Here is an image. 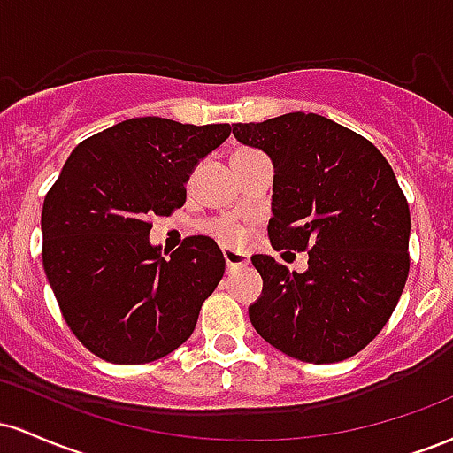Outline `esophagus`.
Masks as SVG:
<instances>
[{
	"label": "esophagus",
	"mask_w": 453,
	"mask_h": 453,
	"mask_svg": "<svg viewBox=\"0 0 453 453\" xmlns=\"http://www.w3.org/2000/svg\"><path fill=\"white\" fill-rule=\"evenodd\" d=\"M223 259H226V266H227V273H234V270L247 266L249 264V257L247 253H238V251H223Z\"/></svg>",
	"instance_id": "esophagus-1"
}]
</instances>
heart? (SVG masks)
<instances>
[{"instance_id": "obj_1", "label": "heart", "mask_w": 453, "mask_h": 453, "mask_svg": "<svg viewBox=\"0 0 453 453\" xmlns=\"http://www.w3.org/2000/svg\"><path fill=\"white\" fill-rule=\"evenodd\" d=\"M206 230H209L212 236L223 244V247H238V244L244 242V236H247L241 223L227 219V217L209 221L206 223Z\"/></svg>"}]
</instances>
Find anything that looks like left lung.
<instances>
[{
	"label": "left lung",
	"mask_w": 453,
	"mask_h": 453,
	"mask_svg": "<svg viewBox=\"0 0 453 453\" xmlns=\"http://www.w3.org/2000/svg\"><path fill=\"white\" fill-rule=\"evenodd\" d=\"M234 136L274 164L273 247L309 251L303 274L251 257L264 280L249 306L253 327L296 360L356 356L388 324L409 277L411 215L392 165L371 140L313 112L236 123Z\"/></svg>",
	"instance_id": "obj_1"
}]
</instances>
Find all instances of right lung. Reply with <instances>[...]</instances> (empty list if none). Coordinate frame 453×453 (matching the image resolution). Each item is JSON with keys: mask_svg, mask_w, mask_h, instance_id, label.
Here are the masks:
<instances>
[{"mask_svg": "<svg viewBox=\"0 0 453 453\" xmlns=\"http://www.w3.org/2000/svg\"><path fill=\"white\" fill-rule=\"evenodd\" d=\"M232 134L136 117L82 140L42 206V264L65 324L112 364H147L194 332L202 304L226 273L209 236L161 256L150 217L185 204L196 164Z\"/></svg>", "mask_w": 453, "mask_h": 453, "instance_id": "1", "label": "right lung"}]
</instances>
